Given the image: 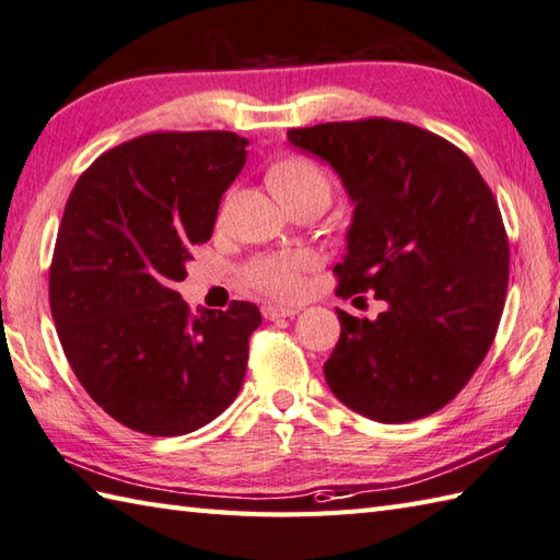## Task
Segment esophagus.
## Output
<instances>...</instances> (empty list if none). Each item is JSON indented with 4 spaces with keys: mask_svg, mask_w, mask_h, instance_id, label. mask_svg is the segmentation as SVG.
I'll return each mask as SVG.
<instances>
[{
    "mask_svg": "<svg viewBox=\"0 0 560 560\" xmlns=\"http://www.w3.org/2000/svg\"><path fill=\"white\" fill-rule=\"evenodd\" d=\"M294 314H300V306H280V304H268L264 306V316L276 322V318H292Z\"/></svg>",
    "mask_w": 560,
    "mask_h": 560,
    "instance_id": "esophagus-1",
    "label": "esophagus"
}]
</instances>
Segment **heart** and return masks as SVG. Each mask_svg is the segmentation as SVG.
Returning a JSON list of instances; mask_svg holds the SVG:
<instances>
[{"label":"heart","mask_w":560,"mask_h":560,"mask_svg":"<svg viewBox=\"0 0 560 560\" xmlns=\"http://www.w3.org/2000/svg\"><path fill=\"white\" fill-rule=\"evenodd\" d=\"M268 184L280 202L288 205L290 210L316 205V208H328L334 198V180L316 162L306 156H288L282 162L272 164L268 171ZM314 256L306 250H294V254H278L254 260L246 268V278L258 290H264L280 300H290L302 292L304 270L312 268Z\"/></svg>","instance_id":"1"}]
</instances>
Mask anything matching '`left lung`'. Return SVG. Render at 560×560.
<instances>
[{
  "instance_id": "1",
  "label": "left lung",
  "mask_w": 560,
  "mask_h": 560,
  "mask_svg": "<svg viewBox=\"0 0 560 560\" xmlns=\"http://www.w3.org/2000/svg\"><path fill=\"white\" fill-rule=\"evenodd\" d=\"M288 137L334 166L355 202L338 294L386 302L374 322L336 310L330 392L376 423L435 413L471 380L503 316L510 244L493 192L459 147L410 122H322Z\"/></svg>"
}]
</instances>
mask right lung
<instances>
[{
    "label": "right lung",
    "instance_id": "right-lung-1",
    "mask_svg": "<svg viewBox=\"0 0 560 560\" xmlns=\"http://www.w3.org/2000/svg\"><path fill=\"white\" fill-rule=\"evenodd\" d=\"M246 144L224 130L135 137L101 154L65 205L50 264L57 338L86 394L144 435L208 425L242 389L258 306L192 314L176 284Z\"/></svg>",
    "mask_w": 560,
    "mask_h": 560
}]
</instances>
